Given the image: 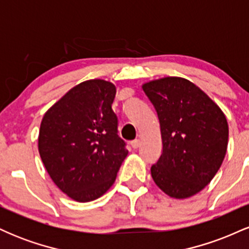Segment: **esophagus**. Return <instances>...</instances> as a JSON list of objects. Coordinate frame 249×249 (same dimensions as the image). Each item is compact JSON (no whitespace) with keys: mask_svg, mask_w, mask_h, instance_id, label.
Returning <instances> with one entry per match:
<instances>
[{"mask_svg":"<svg viewBox=\"0 0 249 249\" xmlns=\"http://www.w3.org/2000/svg\"><path fill=\"white\" fill-rule=\"evenodd\" d=\"M131 146L133 148H138L141 146V141H139V139H134V141L131 142Z\"/></svg>","mask_w":249,"mask_h":249,"instance_id":"obj_1","label":"esophagus"}]
</instances>
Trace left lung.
<instances>
[{"instance_id":"8db88e82","label":"left lung","mask_w":249,"mask_h":249,"mask_svg":"<svg viewBox=\"0 0 249 249\" xmlns=\"http://www.w3.org/2000/svg\"><path fill=\"white\" fill-rule=\"evenodd\" d=\"M158 115L162 153L151 176L171 198L204 190L221 166L228 144L227 119L201 89L181 77L142 84Z\"/></svg>"}]
</instances>
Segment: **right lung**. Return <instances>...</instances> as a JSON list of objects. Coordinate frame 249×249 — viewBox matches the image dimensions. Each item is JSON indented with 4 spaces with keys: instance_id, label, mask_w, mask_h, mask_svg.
<instances>
[{
    "instance_id": "obj_1",
    "label": "right lung",
    "mask_w": 249,
    "mask_h": 249,
    "mask_svg": "<svg viewBox=\"0 0 249 249\" xmlns=\"http://www.w3.org/2000/svg\"><path fill=\"white\" fill-rule=\"evenodd\" d=\"M116 87L104 79L76 85L43 117L38 151L63 193L79 202L98 199L113 185L126 158L112 105Z\"/></svg>"
}]
</instances>
